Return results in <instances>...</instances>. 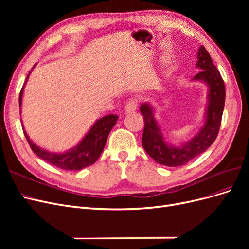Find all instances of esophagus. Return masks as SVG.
I'll list each match as a JSON object with an SVG mask.
<instances>
[{
    "mask_svg": "<svg viewBox=\"0 0 249 249\" xmlns=\"http://www.w3.org/2000/svg\"><path fill=\"white\" fill-rule=\"evenodd\" d=\"M138 106V100L137 99H133L129 103L125 105V112H132L137 109Z\"/></svg>",
    "mask_w": 249,
    "mask_h": 249,
    "instance_id": "1",
    "label": "esophagus"
}]
</instances>
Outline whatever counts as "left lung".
I'll return each instance as SVG.
<instances>
[{
  "label": "left lung",
  "mask_w": 249,
  "mask_h": 249,
  "mask_svg": "<svg viewBox=\"0 0 249 249\" xmlns=\"http://www.w3.org/2000/svg\"><path fill=\"white\" fill-rule=\"evenodd\" d=\"M196 66L201 71L193 80L203 81L209 86L206 122L200 131L182 147L168 145L165 142L160 126L155 119L154 109L150 105L144 103L140 106V112L144 120L142 146L157 163L165 166H182L206 152L213 144L220 129L225 102L224 82L203 46L198 50Z\"/></svg>",
  "instance_id": "obj_1"
}]
</instances>
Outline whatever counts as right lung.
<instances>
[{"instance_id": "right-lung-1", "label": "right lung", "mask_w": 249, "mask_h": 249, "mask_svg": "<svg viewBox=\"0 0 249 249\" xmlns=\"http://www.w3.org/2000/svg\"><path fill=\"white\" fill-rule=\"evenodd\" d=\"M29 76L27 77L26 82ZM25 84L21 87L19 92V107L21 106V97ZM117 119V115L109 114L96 120L95 124L91 126V129L88 131L86 136L82 139L79 144L64 154L50 153L48 150L40 148L30 140L24 130V126H22V131H24L26 139L30 144V147L33 150V153L41 158L42 160L47 161L52 165H55L56 167L60 169L80 170L90 166V165H92L99 159L101 154L103 153L105 144H106L108 135L112 130V127L115 125Z\"/></svg>"}]
</instances>
